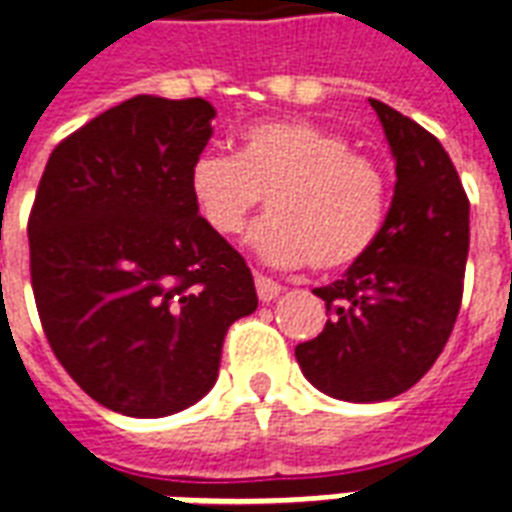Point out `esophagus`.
<instances>
[{"instance_id": "esophagus-1", "label": "esophagus", "mask_w": 512, "mask_h": 512, "mask_svg": "<svg viewBox=\"0 0 512 512\" xmlns=\"http://www.w3.org/2000/svg\"><path fill=\"white\" fill-rule=\"evenodd\" d=\"M255 287H257V298L263 301V304H271L274 298H279L282 293V285H276L274 279H268L263 274H255Z\"/></svg>"}]
</instances>
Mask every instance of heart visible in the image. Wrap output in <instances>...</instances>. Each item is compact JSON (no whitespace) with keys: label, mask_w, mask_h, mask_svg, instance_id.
<instances>
[{"label":"heart","mask_w":512,"mask_h":512,"mask_svg":"<svg viewBox=\"0 0 512 512\" xmlns=\"http://www.w3.org/2000/svg\"><path fill=\"white\" fill-rule=\"evenodd\" d=\"M189 195L211 230L238 236L266 195L268 214L249 246L274 266L336 271L377 241L388 181L350 140L314 121H260L238 132L236 154L203 151L189 165Z\"/></svg>","instance_id":"heart-1"}]
</instances>
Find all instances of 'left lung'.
Masks as SVG:
<instances>
[{
	"mask_svg": "<svg viewBox=\"0 0 512 512\" xmlns=\"http://www.w3.org/2000/svg\"><path fill=\"white\" fill-rule=\"evenodd\" d=\"M372 102L396 162V187L372 249L342 279L317 287L328 323L295 347L317 391L388 401L429 372L456 325L469 252V200L431 132Z\"/></svg>",
	"mask_w": 512,
	"mask_h": 512,
	"instance_id": "1",
	"label": "left lung"
}]
</instances>
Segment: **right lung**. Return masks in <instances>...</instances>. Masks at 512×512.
I'll return each instance as SVG.
<instances>
[{
    "label": "right lung",
    "mask_w": 512,
    "mask_h": 512,
    "mask_svg": "<svg viewBox=\"0 0 512 512\" xmlns=\"http://www.w3.org/2000/svg\"><path fill=\"white\" fill-rule=\"evenodd\" d=\"M217 111L138 94L48 157L29 217L32 290L51 350L130 418L192 407L230 325L257 309L252 271L189 195Z\"/></svg>",
    "instance_id": "1"
}]
</instances>
